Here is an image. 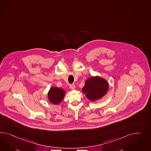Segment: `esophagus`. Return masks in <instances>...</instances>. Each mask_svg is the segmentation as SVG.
<instances>
[{
    "instance_id": "34e87169",
    "label": "esophagus",
    "mask_w": 151,
    "mask_h": 151,
    "mask_svg": "<svg viewBox=\"0 0 151 151\" xmlns=\"http://www.w3.org/2000/svg\"><path fill=\"white\" fill-rule=\"evenodd\" d=\"M69 87L71 90H74L75 88V86L74 84H70L69 85Z\"/></svg>"
}]
</instances>
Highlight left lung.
Returning a JSON list of instances; mask_svg holds the SVG:
<instances>
[{"instance_id": "1", "label": "left lung", "mask_w": 151, "mask_h": 151, "mask_svg": "<svg viewBox=\"0 0 151 151\" xmlns=\"http://www.w3.org/2000/svg\"><path fill=\"white\" fill-rule=\"evenodd\" d=\"M108 90V82L105 79L97 76L88 78L82 91L87 98L94 102L105 96Z\"/></svg>"}]
</instances>
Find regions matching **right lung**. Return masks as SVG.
Here are the masks:
<instances>
[{"instance_id":"1","label":"right lung","mask_w":151,"mask_h":151,"mask_svg":"<svg viewBox=\"0 0 151 151\" xmlns=\"http://www.w3.org/2000/svg\"><path fill=\"white\" fill-rule=\"evenodd\" d=\"M65 91L62 88L52 87L48 93L49 102L55 105L59 104L63 99Z\"/></svg>"}]
</instances>
